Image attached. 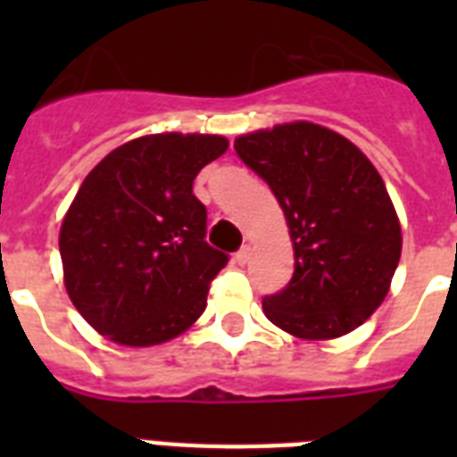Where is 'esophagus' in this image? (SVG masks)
Masks as SVG:
<instances>
[{
	"label": "esophagus",
	"instance_id": "1",
	"mask_svg": "<svg viewBox=\"0 0 457 457\" xmlns=\"http://www.w3.org/2000/svg\"><path fill=\"white\" fill-rule=\"evenodd\" d=\"M249 258H251V246H242V249L235 253L237 265H246V263H249Z\"/></svg>",
	"mask_w": 457,
	"mask_h": 457
}]
</instances>
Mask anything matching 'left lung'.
I'll return each mask as SVG.
<instances>
[{
    "instance_id": "1",
    "label": "left lung",
    "mask_w": 457,
    "mask_h": 457,
    "mask_svg": "<svg viewBox=\"0 0 457 457\" xmlns=\"http://www.w3.org/2000/svg\"><path fill=\"white\" fill-rule=\"evenodd\" d=\"M285 211L294 244L289 285L263 299L265 318L299 339H337L379 308L401 258V225L370 158L315 123L235 139Z\"/></svg>"
}]
</instances>
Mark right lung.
<instances>
[{
    "instance_id": "obj_1",
    "label": "right lung",
    "mask_w": 457,
    "mask_h": 457,
    "mask_svg": "<svg viewBox=\"0 0 457 457\" xmlns=\"http://www.w3.org/2000/svg\"><path fill=\"white\" fill-rule=\"evenodd\" d=\"M225 152L220 135H146L85 178L59 251L68 296L102 337L154 346L199 320L229 256L206 242V206L192 187Z\"/></svg>"
}]
</instances>
